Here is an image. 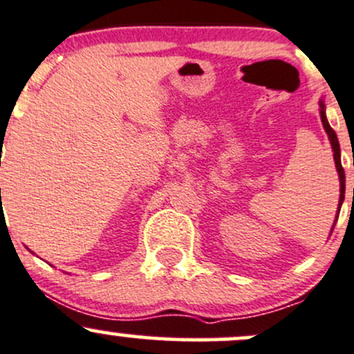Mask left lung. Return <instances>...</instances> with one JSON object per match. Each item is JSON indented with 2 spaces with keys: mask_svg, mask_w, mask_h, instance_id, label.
Returning <instances> with one entry per match:
<instances>
[{
  "mask_svg": "<svg viewBox=\"0 0 354 354\" xmlns=\"http://www.w3.org/2000/svg\"><path fill=\"white\" fill-rule=\"evenodd\" d=\"M321 104V120H322V124H324V130L328 133L329 136V142H330V147H333V151H334V162H336V169H337V174H339V182H341V197H339V209H341V204H343L344 201V169L343 165H341V150H339V142H337V136L336 133H334L333 128L329 127L328 123V118H326V113H324V102H319ZM337 216H339V211H337Z\"/></svg>",
  "mask_w": 354,
  "mask_h": 354,
  "instance_id": "8db88e82",
  "label": "left lung"
}]
</instances>
